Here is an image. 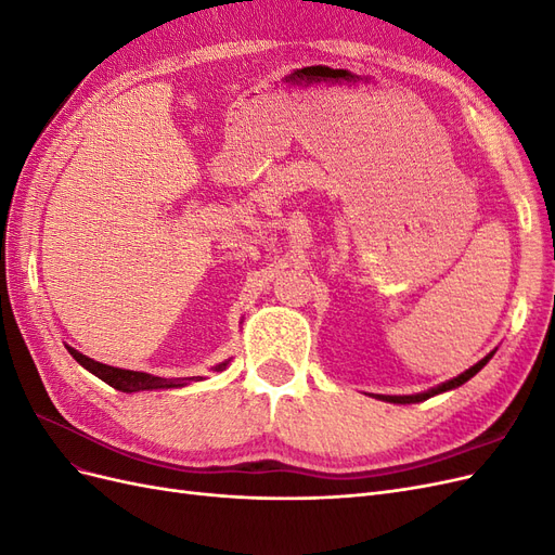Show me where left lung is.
<instances>
[{
    "label": "left lung",
    "mask_w": 555,
    "mask_h": 555,
    "mask_svg": "<svg viewBox=\"0 0 555 555\" xmlns=\"http://www.w3.org/2000/svg\"><path fill=\"white\" fill-rule=\"evenodd\" d=\"M493 357V351L489 357H483L479 363H475L473 367H469V371H465L463 375H459V377H453L451 382H444L442 386H438V389H430V391H426V393H416V396H379L382 400H386V402H400V405H408V402H422V400H428L430 396H438V393H442V391H449V389H456V386H461V384H465L469 377H475L481 367L489 363V359Z\"/></svg>",
    "instance_id": "obj_1"
}]
</instances>
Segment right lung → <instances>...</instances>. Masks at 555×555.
<instances>
[{"label":"right lung","mask_w":555,"mask_h":555,"mask_svg":"<svg viewBox=\"0 0 555 555\" xmlns=\"http://www.w3.org/2000/svg\"><path fill=\"white\" fill-rule=\"evenodd\" d=\"M69 349V354L90 371L92 375H96L99 379H104L106 384H111L113 389L122 391V393H133V391H147V389H178V386H184L188 382H194V377H182V379H164V377H155V375H147V373H133V371H122V367H113L106 363H99L92 361L88 357H82L80 351H76L74 347H66ZM227 363H220L215 367L217 373L224 371Z\"/></svg>","instance_id":"obj_1"}]
</instances>
